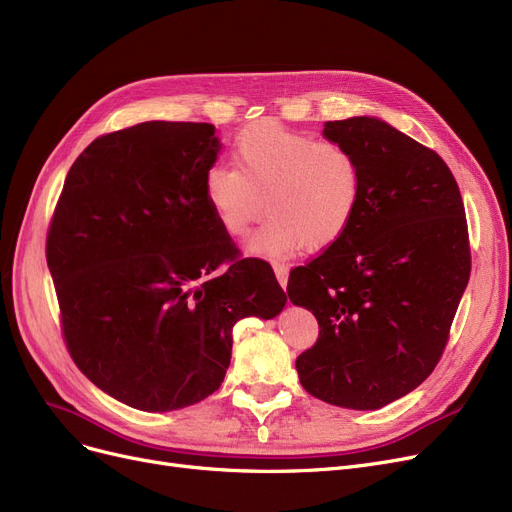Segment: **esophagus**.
I'll return each instance as SVG.
<instances>
[{
  "mask_svg": "<svg viewBox=\"0 0 512 512\" xmlns=\"http://www.w3.org/2000/svg\"><path fill=\"white\" fill-rule=\"evenodd\" d=\"M274 274H276V280L280 282V287L285 289L289 282V268L285 266V263H274Z\"/></svg>",
  "mask_w": 512,
  "mask_h": 512,
  "instance_id": "obj_1",
  "label": "esophagus"
}]
</instances>
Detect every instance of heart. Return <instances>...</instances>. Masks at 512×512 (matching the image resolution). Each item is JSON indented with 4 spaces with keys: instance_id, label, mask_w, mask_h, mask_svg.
<instances>
[{
    "instance_id": "1",
    "label": "heart",
    "mask_w": 512,
    "mask_h": 512,
    "mask_svg": "<svg viewBox=\"0 0 512 512\" xmlns=\"http://www.w3.org/2000/svg\"><path fill=\"white\" fill-rule=\"evenodd\" d=\"M234 170L213 166L202 181L204 200L230 236H244L270 217L246 242L257 257L282 259L299 246L320 251L352 225L363 192L356 154L333 141H316L272 120L244 126L232 147Z\"/></svg>"
}]
</instances>
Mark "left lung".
<instances>
[{"mask_svg":"<svg viewBox=\"0 0 512 512\" xmlns=\"http://www.w3.org/2000/svg\"><path fill=\"white\" fill-rule=\"evenodd\" d=\"M363 170L348 232L289 276V299L318 320L299 382L329 405L380 409L437 367L470 278L464 204L432 149L371 116L327 122Z\"/></svg>","mask_w":512,"mask_h":512,"instance_id":"1","label":"left lung"}]
</instances>
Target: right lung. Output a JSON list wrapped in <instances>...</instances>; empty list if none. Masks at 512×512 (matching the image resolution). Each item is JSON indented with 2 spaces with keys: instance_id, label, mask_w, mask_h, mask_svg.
<instances>
[{
  "instance_id": "obj_1",
  "label": "right lung",
  "mask_w": 512,
  "mask_h": 512,
  "mask_svg": "<svg viewBox=\"0 0 512 512\" xmlns=\"http://www.w3.org/2000/svg\"><path fill=\"white\" fill-rule=\"evenodd\" d=\"M215 126L143 122L92 141L69 168L46 259L73 363L120 403L175 411L225 377L240 318L287 304L270 263L238 259L202 181ZM234 260L227 273L216 268Z\"/></svg>"
}]
</instances>
